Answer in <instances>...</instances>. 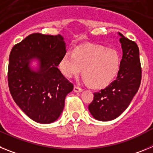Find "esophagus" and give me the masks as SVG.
Returning a JSON list of instances; mask_svg holds the SVG:
<instances>
[{"label": "esophagus", "instance_id": "1", "mask_svg": "<svg viewBox=\"0 0 153 153\" xmlns=\"http://www.w3.org/2000/svg\"><path fill=\"white\" fill-rule=\"evenodd\" d=\"M74 91L75 92V93H80V92L83 91V89L80 88V87H79V86H74Z\"/></svg>", "mask_w": 153, "mask_h": 153}]
</instances>
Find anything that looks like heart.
<instances>
[{
    "label": "heart",
    "instance_id": "1",
    "mask_svg": "<svg viewBox=\"0 0 153 153\" xmlns=\"http://www.w3.org/2000/svg\"><path fill=\"white\" fill-rule=\"evenodd\" d=\"M121 59L115 50L102 46L77 47L67 51L60 59L59 67L67 78L78 76L83 69V76L90 86L103 88L116 79L120 70Z\"/></svg>",
    "mask_w": 153,
    "mask_h": 153
}]
</instances>
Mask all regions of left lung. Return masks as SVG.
Masks as SVG:
<instances>
[{"instance_id":"left-lung-1","label":"left lung","mask_w":153,"mask_h":153,"mask_svg":"<svg viewBox=\"0 0 153 153\" xmlns=\"http://www.w3.org/2000/svg\"><path fill=\"white\" fill-rule=\"evenodd\" d=\"M123 50L117 79L103 90L94 93L89 111L99 121H110L122 114L131 103L141 83L140 51L135 42L118 33Z\"/></svg>"}]
</instances>
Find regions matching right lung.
I'll return each mask as SVG.
<instances>
[{"label":"right lung","mask_w":153,"mask_h":153,"mask_svg":"<svg viewBox=\"0 0 153 153\" xmlns=\"http://www.w3.org/2000/svg\"><path fill=\"white\" fill-rule=\"evenodd\" d=\"M66 51L61 35L36 33L12 48L9 56L8 86L20 109L36 123L48 124L60 117L65 98L74 85L57 68ZM37 61L33 68L31 63Z\"/></svg>","instance_id":"right-lung-1"}]
</instances>
